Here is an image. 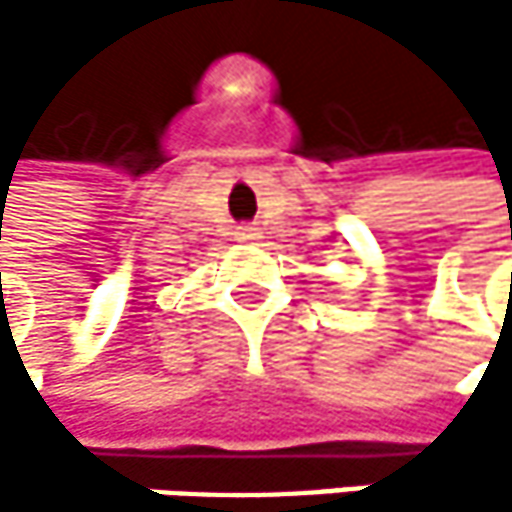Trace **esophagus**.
I'll list each match as a JSON object with an SVG mask.
<instances>
[{"mask_svg": "<svg viewBox=\"0 0 512 512\" xmlns=\"http://www.w3.org/2000/svg\"><path fill=\"white\" fill-rule=\"evenodd\" d=\"M234 237H237L240 243H249V240H257L260 234H257L255 225H237V231H234Z\"/></svg>", "mask_w": 512, "mask_h": 512, "instance_id": "34e87169", "label": "esophagus"}]
</instances>
